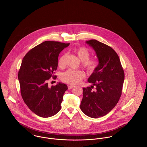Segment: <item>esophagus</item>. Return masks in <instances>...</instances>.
I'll use <instances>...</instances> for the list:
<instances>
[{
    "mask_svg": "<svg viewBox=\"0 0 147 147\" xmlns=\"http://www.w3.org/2000/svg\"><path fill=\"white\" fill-rule=\"evenodd\" d=\"M74 87H75V86H73V85H69V86H68V89L70 90V89H71V88H74Z\"/></svg>",
    "mask_w": 147,
    "mask_h": 147,
    "instance_id": "esophagus-1",
    "label": "esophagus"
}]
</instances>
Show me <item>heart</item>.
<instances>
[{"label":"heart","instance_id":"heart-1","mask_svg":"<svg viewBox=\"0 0 147 147\" xmlns=\"http://www.w3.org/2000/svg\"><path fill=\"white\" fill-rule=\"evenodd\" d=\"M75 52L79 59L82 62L83 67L89 73L94 72L98 67V63L96 60H89L90 52L85 47H81L75 51ZM66 54H63L59 59L58 66L60 68H63L65 66ZM84 73L81 70H75L69 69L61 76L63 81L70 84H76L79 83L84 77Z\"/></svg>","mask_w":147,"mask_h":147}]
</instances>
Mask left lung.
Here are the masks:
<instances>
[{"mask_svg": "<svg viewBox=\"0 0 147 147\" xmlns=\"http://www.w3.org/2000/svg\"><path fill=\"white\" fill-rule=\"evenodd\" d=\"M86 43L95 51L98 65L88 79L92 86L83 88L80 108L87 116L98 118L108 114L118 103L125 74L119 58L112 48L95 39ZM94 85L96 88L92 90Z\"/></svg>", "mask_w": 147, "mask_h": 147, "instance_id": "obj_1", "label": "left lung"}]
</instances>
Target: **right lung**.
Instances as JSON below:
<instances>
[{"label":"right lung","mask_w":147,"mask_h":147,"mask_svg":"<svg viewBox=\"0 0 147 147\" xmlns=\"http://www.w3.org/2000/svg\"><path fill=\"white\" fill-rule=\"evenodd\" d=\"M69 44L45 41L23 58L18 74L21 94L28 108L39 117H52L61 109L67 87L59 82L49 87L47 81L56 77L53 74L57 68L59 55Z\"/></svg>","instance_id":"obj_1"}]
</instances>
